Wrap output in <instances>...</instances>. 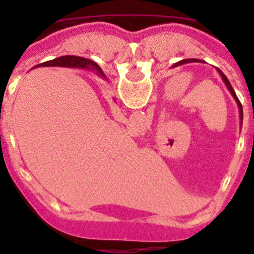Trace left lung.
<instances>
[{
	"instance_id": "1",
	"label": "left lung",
	"mask_w": 254,
	"mask_h": 254,
	"mask_svg": "<svg viewBox=\"0 0 254 254\" xmlns=\"http://www.w3.org/2000/svg\"><path fill=\"white\" fill-rule=\"evenodd\" d=\"M188 62H203V61H201V60H194V58H190V60H183V61H179V62H177V64H174V66H173V67L181 66V64H188ZM217 71H219V73H220V75H221V77H223L224 82H225V84H226V86H228V89H229V90H230V93H232V95L234 96V99L237 100L238 105H239V109H241V118H242V121H243V108H242V104H241V102H239V100H238L237 95H235V91H234V89H233L232 84H230V82H229L228 77H226V76L224 75V73L221 72V71H220L219 68H217Z\"/></svg>"
}]
</instances>
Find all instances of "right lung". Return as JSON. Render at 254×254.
Segmentation results:
<instances>
[{
  "label": "right lung",
  "instance_id": "1",
  "mask_svg": "<svg viewBox=\"0 0 254 254\" xmlns=\"http://www.w3.org/2000/svg\"><path fill=\"white\" fill-rule=\"evenodd\" d=\"M42 66H61V67H77V68H98L99 66L91 60L77 56H62V57L55 58L52 61H47Z\"/></svg>",
  "mask_w": 254,
  "mask_h": 254
}]
</instances>
